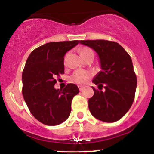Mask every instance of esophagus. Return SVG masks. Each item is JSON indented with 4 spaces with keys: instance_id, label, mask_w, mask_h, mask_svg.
I'll use <instances>...</instances> for the list:
<instances>
[{
    "instance_id": "esophagus-1",
    "label": "esophagus",
    "mask_w": 154,
    "mask_h": 154,
    "mask_svg": "<svg viewBox=\"0 0 154 154\" xmlns=\"http://www.w3.org/2000/svg\"><path fill=\"white\" fill-rule=\"evenodd\" d=\"M78 88H79V91H82V89H83V88H84V87H83L82 85H79Z\"/></svg>"
}]
</instances>
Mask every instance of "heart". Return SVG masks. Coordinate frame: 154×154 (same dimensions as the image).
<instances>
[{"label": "heart", "mask_w": 154, "mask_h": 154, "mask_svg": "<svg viewBox=\"0 0 154 154\" xmlns=\"http://www.w3.org/2000/svg\"><path fill=\"white\" fill-rule=\"evenodd\" d=\"M90 52H93V51L88 48H83L79 51V54H80L81 56L83 57ZM91 76L92 74L90 72L79 69L74 72L73 75L71 76V81L75 83H77V84H85L91 79Z\"/></svg>", "instance_id": "heart-1"}]
</instances>
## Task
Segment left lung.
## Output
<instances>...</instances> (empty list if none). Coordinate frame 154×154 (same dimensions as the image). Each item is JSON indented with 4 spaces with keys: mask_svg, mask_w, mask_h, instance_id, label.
<instances>
[{
    "mask_svg": "<svg viewBox=\"0 0 154 154\" xmlns=\"http://www.w3.org/2000/svg\"><path fill=\"white\" fill-rule=\"evenodd\" d=\"M79 43L97 53L101 71L93 79L100 90L88 100V106L94 117L114 122L121 119L133 103L137 78L131 57L119 43L105 40H81ZM102 87L105 89L100 91Z\"/></svg>",
    "mask_w": 154,
    "mask_h": 154,
    "instance_id": "obj_1",
    "label": "left lung"
}]
</instances>
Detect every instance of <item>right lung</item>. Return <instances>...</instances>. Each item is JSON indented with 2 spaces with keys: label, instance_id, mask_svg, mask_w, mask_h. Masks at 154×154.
I'll return each instance as SVG.
<instances>
[{
  "label": "right lung",
  "instance_id": "1",
  "mask_svg": "<svg viewBox=\"0 0 154 154\" xmlns=\"http://www.w3.org/2000/svg\"><path fill=\"white\" fill-rule=\"evenodd\" d=\"M78 40L51 42L37 48L26 59L22 72V94L31 114L49 126L59 125L71 112L73 97L78 94L75 84L56 89L55 77L64 74V56Z\"/></svg>",
  "mask_w": 154,
  "mask_h": 154
}]
</instances>
